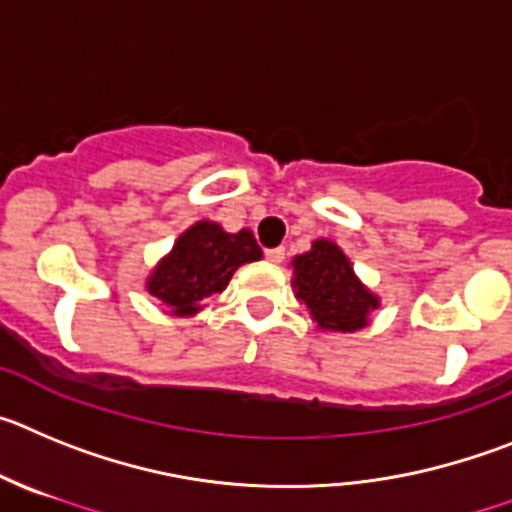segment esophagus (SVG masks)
<instances>
[{
	"instance_id": "1",
	"label": "esophagus",
	"mask_w": 512,
	"mask_h": 512,
	"mask_svg": "<svg viewBox=\"0 0 512 512\" xmlns=\"http://www.w3.org/2000/svg\"><path fill=\"white\" fill-rule=\"evenodd\" d=\"M265 257L270 262H283L285 260V250H283V247H270V250H265Z\"/></svg>"
}]
</instances>
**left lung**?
Wrapping results in <instances>:
<instances>
[{"mask_svg": "<svg viewBox=\"0 0 512 512\" xmlns=\"http://www.w3.org/2000/svg\"><path fill=\"white\" fill-rule=\"evenodd\" d=\"M298 298L311 308L321 329L354 331L367 324V313L377 308V298L354 278L344 252L329 242H313L311 252L293 260Z\"/></svg>", "mask_w": 512, "mask_h": 512, "instance_id": "1", "label": "left lung"}]
</instances>
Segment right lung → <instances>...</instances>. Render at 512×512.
I'll return each instance as SVG.
<instances>
[{
    "mask_svg": "<svg viewBox=\"0 0 512 512\" xmlns=\"http://www.w3.org/2000/svg\"><path fill=\"white\" fill-rule=\"evenodd\" d=\"M262 257L250 229L224 232L214 222H199L176 242L173 252L158 265L147 290L173 313H196L204 298L222 293L239 265Z\"/></svg>",
    "mask_w": 512,
    "mask_h": 512,
    "instance_id": "add662e5",
    "label": "right lung"
}]
</instances>
